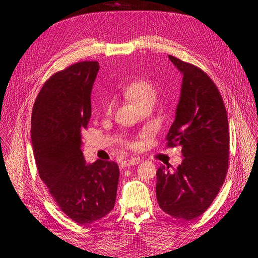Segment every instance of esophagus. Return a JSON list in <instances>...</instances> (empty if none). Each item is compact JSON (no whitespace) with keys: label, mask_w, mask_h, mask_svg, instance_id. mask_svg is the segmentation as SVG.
<instances>
[{"label":"esophagus","mask_w":258,"mask_h":258,"mask_svg":"<svg viewBox=\"0 0 258 258\" xmlns=\"http://www.w3.org/2000/svg\"><path fill=\"white\" fill-rule=\"evenodd\" d=\"M140 163V158L138 157H132L128 158V160H125L122 162V166L126 167V166H132V165H136V164Z\"/></svg>","instance_id":"obj_1"}]
</instances>
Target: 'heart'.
I'll list each match as a JSON object with an SVG mask.
<instances>
[{"mask_svg":"<svg viewBox=\"0 0 258 258\" xmlns=\"http://www.w3.org/2000/svg\"><path fill=\"white\" fill-rule=\"evenodd\" d=\"M125 94L139 106L147 103H155L157 98L156 87L146 80H140L130 84L125 89ZM111 106L112 103L108 105V109H111Z\"/></svg>","mask_w":258,"mask_h":258,"instance_id":"1","label":"heart"}]
</instances>
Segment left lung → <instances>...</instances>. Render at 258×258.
Returning <instances> with one entry per match:
<instances>
[{
  "label": "left lung",
  "instance_id": "8db88e82",
  "mask_svg": "<svg viewBox=\"0 0 258 258\" xmlns=\"http://www.w3.org/2000/svg\"><path fill=\"white\" fill-rule=\"evenodd\" d=\"M183 74L167 146H182L178 167L157 169L156 197L168 215L190 221L201 216L220 191L228 168L229 132L225 105L204 71L168 55Z\"/></svg>",
  "mask_w": 258,
  "mask_h": 258
}]
</instances>
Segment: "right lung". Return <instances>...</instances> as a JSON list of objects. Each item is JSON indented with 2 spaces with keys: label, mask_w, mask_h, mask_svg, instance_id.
Instances as JSON below:
<instances>
[{
  "label": "right lung",
  "mask_w": 258,
  "mask_h": 258,
  "mask_svg": "<svg viewBox=\"0 0 258 258\" xmlns=\"http://www.w3.org/2000/svg\"><path fill=\"white\" fill-rule=\"evenodd\" d=\"M98 62L75 63L48 79L35 100L31 139L41 179L63 213L87 225L111 212L119 177L115 162L87 164L82 131L90 122Z\"/></svg>",
  "instance_id": "obj_1"
}]
</instances>
